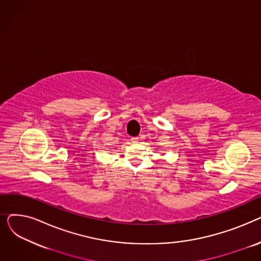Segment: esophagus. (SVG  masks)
Returning <instances> with one entry per match:
<instances>
[{
	"instance_id": "esophagus-1",
	"label": "esophagus",
	"mask_w": 261,
	"mask_h": 261,
	"mask_svg": "<svg viewBox=\"0 0 261 261\" xmlns=\"http://www.w3.org/2000/svg\"><path fill=\"white\" fill-rule=\"evenodd\" d=\"M131 142H132V143H134V144L139 143V138H132V139H131Z\"/></svg>"
}]
</instances>
